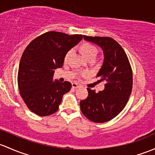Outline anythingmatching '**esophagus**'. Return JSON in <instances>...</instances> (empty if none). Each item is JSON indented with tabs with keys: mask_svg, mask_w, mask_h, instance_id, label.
<instances>
[{
	"mask_svg": "<svg viewBox=\"0 0 155 155\" xmlns=\"http://www.w3.org/2000/svg\"><path fill=\"white\" fill-rule=\"evenodd\" d=\"M72 87L73 88H77V87H80V85H79L78 83H76V82H73L72 83Z\"/></svg>",
	"mask_w": 155,
	"mask_h": 155,
	"instance_id": "1",
	"label": "esophagus"
}]
</instances>
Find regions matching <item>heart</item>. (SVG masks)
<instances>
[{"label": "heart", "mask_w": 155, "mask_h": 155, "mask_svg": "<svg viewBox=\"0 0 155 155\" xmlns=\"http://www.w3.org/2000/svg\"><path fill=\"white\" fill-rule=\"evenodd\" d=\"M71 50H70V51L67 53L66 57H68V56H69V54L71 53ZM81 52H82L83 56L85 57L86 58H90V57H91V56L96 57V56H97V48H96L94 45H91V44H88V43H85V44H84V45H82V47H81ZM86 74H87V73L86 72H84L82 73V76H85Z\"/></svg>", "instance_id": "obj_1"}]
</instances>
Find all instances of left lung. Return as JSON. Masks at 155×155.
<instances>
[{
    "mask_svg": "<svg viewBox=\"0 0 155 155\" xmlns=\"http://www.w3.org/2000/svg\"><path fill=\"white\" fill-rule=\"evenodd\" d=\"M84 39L98 45L103 50L104 61L97 73L105 89L99 93L87 88L88 96L80 102L82 114L94 123H105L123 110L132 90L133 74L124 50L110 37L84 35Z\"/></svg>",
    "mask_w": 155,
    "mask_h": 155,
    "instance_id": "obj_1",
    "label": "left lung"
}]
</instances>
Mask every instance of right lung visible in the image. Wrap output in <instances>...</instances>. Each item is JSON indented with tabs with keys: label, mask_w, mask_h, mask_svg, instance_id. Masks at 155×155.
Here are the masks:
<instances>
[{
	"label": "right lung",
	"mask_w": 155,
	"mask_h": 155,
	"mask_svg": "<svg viewBox=\"0 0 155 155\" xmlns=\"http://www.w3.org/2000/svg\"><path fill=\"white\" fill-rule=\"evenodd\" d=\"M82 35L45 32L29 44L23 53L18 84L27 106L38 116L56 113L71 83L53 80L55 70L63 66L67 53L82 39Z\"/></svg>",
	"instance_id": "obj_1"
}]
</instances>
